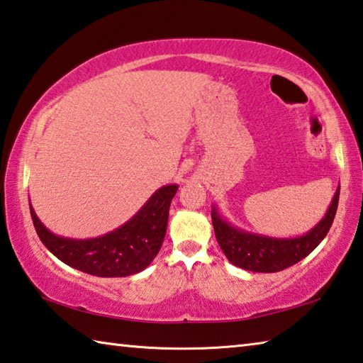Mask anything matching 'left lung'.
Here are the masks:
<instances>
[{"label": "left lung", "mask_w": 363, "mask_h": 363, "mask_svg": "<svg viewBox=\"0 0 363 363\" xmlns=\"http://www.w3.org/2000/svg\"><path fill=\"white\" fill-rule=\"evenodd\" d=\"M337 200H340V187L336 189L331 205L322 220H318V224L304 235L291 238L267 237L238 229L227 223L218 213L216 206H213L211 219L214 235L220 250L233 266L251 270V272H279L304 259L318 247L333 224Z\"/></svg>", "instance_id": "obj_1"}]
</instances>
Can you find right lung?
<instances>
[{
  "label": "right lung",
  "mask_w": 363,
  "mask_h": 363,
  "mask_svg": "<svg viewBox=\"0 0 363 363\" xmlns=\"http://www.w3.org/2000/svg\"><path fill=\"white\" fill-rule=\"evenodd\" d=\"M177 187V184L160 187L118 229L86 240L52 233L36 216L32 205L30 214L43 245L67 266L96 277H128L144 270L162 248Z\"/></svg>",
  "instance_id": "add662e5"
}]
</instances>
